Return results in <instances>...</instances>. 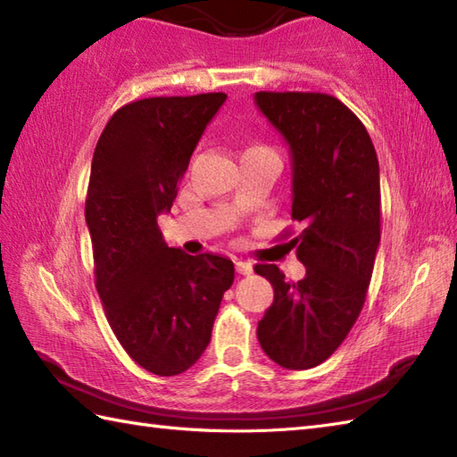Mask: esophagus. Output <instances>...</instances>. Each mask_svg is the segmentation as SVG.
<instances>
[{
	"instance_id": "34e87169",
	"label": "esophagus",
	"mask_w": 457,
	"mask_h": 457,
	"mask_svg": "<svg viewBox=\"0 0 457 457\" xmlns=\"http://www.w3.org/2000/svg\"><path fill=\"white\" fill-rule=\"evenodd\" d=\"M236 270L239 275H251L253 273V265L247 263V261H236Z\"/></svg>"
}]
</instances>
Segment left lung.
I'll return each mask as SVG.
<instances>
[{
    "label": "left lung",
    "instance_id": "8db88e82",
    "mask_svg": "<svg viewBox=\"0 0 457 457\" xmlns=\"http://www.w3.org/2000/svg\"><path fill=\"white\" fill-rule=\"evenodd\" d=\"M265 118L293 154L290 241L306 277L287 283L277 265H255L275 290L257 326L263 352L285 369H310L332 355L361 314L381 239L378 161L365 125L320 92H257Z\"/></svg>",
    "mask_w": 457,
    "mask_h": 457
}]
</instances>
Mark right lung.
Masks as SVG:
<instances>
[{
    "mask_svg": "<svg viewBox=\"0 0 457 457\" xmlns=\"http://www.w3.org/2000/svg\"><path fill=\"white\" fill-rule=\"evenodd\" d=\"M226 98L210 92L125 104L94 151L86 223L96 288L121 347L159 377L198 361L234 283L228 257L169 247L157 223L161 212H170L196 143Z\"/></svg>",
    "mask_w": 457,
    "mask_h": 457,
    "instance_id": "right-lung-1",
    "label": "right lung"
}]
</instances>
